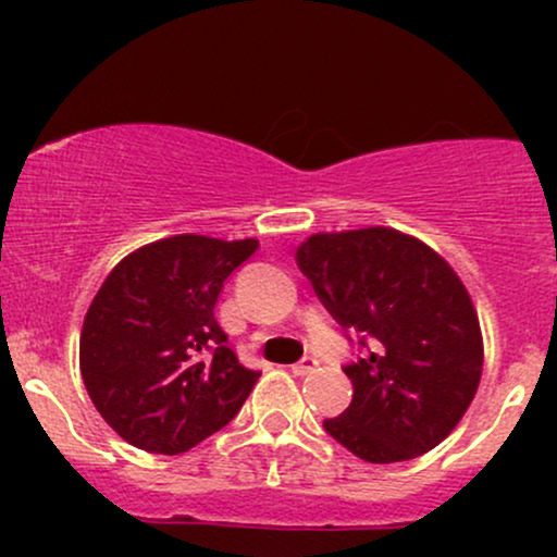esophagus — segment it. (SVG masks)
Here are the masks:
<instances>
[{
	"instance_id": "34e87169",
	"label": "esophagus",
	"mask_w": 557,
	"mask_h": 557,
	"mask_svg": "<svg viewBox=\"0 0 557 557\" xmlns=\"http://www.w3.org/2000/svg\"><path fill=\"white\" fill-rule=\"evenodd\" d=\"M317 367H319V361H317V359H311V356H309V359H304V361L293 363V367H290V372L296 374V376H306V374H311V372H314Z\"/></svg>"
}]
</instances>
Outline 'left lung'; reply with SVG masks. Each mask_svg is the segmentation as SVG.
<instances>
[{
	"label": "left lung",
	"instance_id": "8db88e82",
	"mask_svg": "<svg viewBox=\"0 0 557 557\" xmlns=\"http://www.w3.org/2000/svg\"><path fill=\"white\" fill-rule=\"evenodd\" d=\"M296 261L330 314L372 337L367 356L345 367L350 406L324 430L369 463L411 461L443 443L484 363L474 300L456 270L395 227L314 233Z\"/></svg>",
	"mask_w": 557,
	"mask_h": 557
}]
</instances>
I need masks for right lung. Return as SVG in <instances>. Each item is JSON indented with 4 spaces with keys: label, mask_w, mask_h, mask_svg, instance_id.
Masks as SVG:
<instances>
[{
    "label": "right lung",
    "mask_w": 557,
    "mask_h": 557,
    "mask_svg": "<svg viewBox=\"0 0 557 557\" xmlns=\"http://www.w3.org/2000/svg\"><path fill=\"white\" fill-rule=\"evenodd\" d=\"M257 238L183 233L136 248L107 274L81 330V376L125 443L177 456L227 424L259 372L216 324L214 304Z\"/></svg>",
    "instance_id": "right-lung-1"
}]
</instances>
